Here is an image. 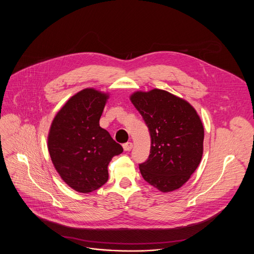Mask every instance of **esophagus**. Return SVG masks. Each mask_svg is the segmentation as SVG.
Wrapping results in <instances>:
<instances>
[{
	"mask_svg": "<svg viewBox=\"0 0 254 254\" xmlns=\"http://www.w3.org/2000/svg\"><path fill=\"white\" fill-rule=\"evenodd\" d=\"M123 147H124V150L126 151V152H128V151H130L131 149H132V147H133V144H132V142H126V143H124L123 144Z\"/></svg>",
	"mask_w": 254,
	"mask_h": 254,
	"instance_id": "esophagus-1",
	"label": "esophagus"
}]
</instances>
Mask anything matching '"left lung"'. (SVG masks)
Here are the masks:
<instances>
[{"mask_svg":"<svg viewBox=\"0 0 254 254\" xmlns=\"http://www.w3.org/2000/svg\"><path fill=\"white\" fill-rule=\"evenodd\" d=\"M129 99L151 134L149 159L139 165L142 178L163 193L178 190L196 171L203 156L200 117L187 100L163 89L135 91Z\"/></svg>","mask_w":254,"mask_h":254,"instance_id":"1","label":"left lung"}]
</instances>
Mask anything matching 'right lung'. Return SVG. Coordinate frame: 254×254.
Segmentation results:
<instances>
[{"mask_svg":"<svg viewBox=\"0 0 254 254\" xmlns=\"http://www.w3.org/2000/svg\"><path fill=\"white\" fill-rule=\"evenodd\" d=\"M110 94L85 88L71 96L52 121L48 151L61 179L79 193H90L108 180L107 166L124 149L100 127Z\"/></svg>","mask_w":254,"mask_h":254,"instance_id":"1","label":"right lung"}]
</instances>
